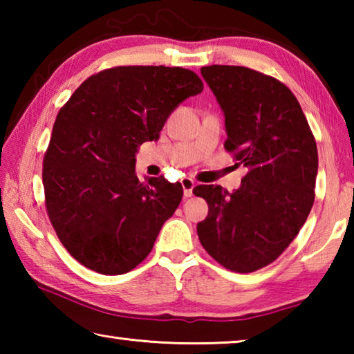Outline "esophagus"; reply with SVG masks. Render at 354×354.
I'll return each instance as SVG.
<instances>
[{"label": "esophagus", "instance_id": "1", "mask_svg": "<svg viewBox=\"0 0 354 354\" xmlns=\"http://www.w3.org/2000/svg\"><path fill=\"white\" fill-rule=\"evenodd\" d=\"M181 184H183V189H184V196H185V198H189V196H192V190H194V187H195V183L192 181L190 178H183Z\"/></svg>", "mask_w": 354, "mask_h": 354}]
</instances>
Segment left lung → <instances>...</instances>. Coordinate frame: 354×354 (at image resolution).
I'll return each mask as SVG.
<instances>
[{
	"instance_id": "obj_1",
	"label": "left lung",
	"mask_w": 354,
	"mask_h": 354,
	"mask_svg": "<svg viewBox=\"0 0 354 354\" xmlns=\"http://www.w3.org/2000/svg\"><path fill=\"white\" fill-rule=\"evenodd\" d=\"M201 75L225 112V149L248 173L232 194L196 185L194 194L209 206L196 232L220 266L251 273L277 261L308 218L315 139L295 95L277 77L237 65H209Z\"/></svg>"
}]
</instances>
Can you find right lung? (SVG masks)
Here are the masks:
<instances>
[{
  "instance_id": "add662e5",
  "label": "right lung",
  "mask_w": 354,
  "mask_h": 354,
  "mask_svg": "<svg viewBox=\"0 0 354 354\" xmlns=\"http://www.w3.org/2000/svg\"><path fill=\"white\" fill-rule=\"evenodd\" d=\"M203 91L192 70L120 65L87 77L59 111L44 156L45 206L65 250L101 274H123L153 250L183 200L164 176L140 183L136 151L173 109Z\"/></svg>"
}]
</instances>
